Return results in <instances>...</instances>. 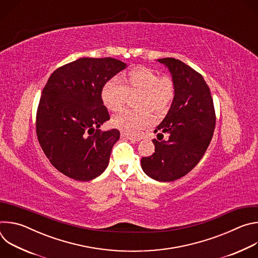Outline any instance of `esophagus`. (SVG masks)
<instances>
[{
    "label": "esophagus",
    "instance_id": "34e87169",
    "mask_svg": "<svg viewBox=\"0 0 258 258\" xmlns=\"http://www.w3.org/2000/svg\"><path fill=\"white\" fill-rule=\"evenodd\" d=\"M121 138L122 139H125V140H130L132 142H136V141H140V138H136V137H133V136H130V135H126L124 133H121Z\"/></svg>",
    "mask_w": 258,
    "mask_h": 258
}]
</instances>
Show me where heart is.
I'll return each mask as SVG.
<instances>
[{"label": "heart", "instance_id": "1", "mask_svg": "<svg viewBox=\"0 0 258 258\" xmlns=\"http://www.w3.org/2000/svg\"><path fill=\"white\" fill-rule=\"evenodd\" d=\"M176 94L174 80L170 76H161L150 68L137 67L120 78L106 82L101 90V100L110 111L120 110L128 96L138 95V110H123L112 118L114 127L122 133L136 136L153 123V115L165 113Z\"/></svg>", "mask_w": 258, "mask_h": 258}]
</instances>
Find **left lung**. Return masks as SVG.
Wrapping results in <instances>:
<instances>
[{
	"instance_id": "left-lung-1",
	"label": "left lung",
	"mask_w": 258,
	"mask_h": 258,
	"mask_svg": "<svg viewBox=\"0 0 258 258\" xmlns=\"http://www.w3.org/2000/svg\"><path fill=\"white\" fill-rule=\"evenodd\" d=\"M158 62L169 69L176 94L154 133H158V138H163V132L170 137L161 142L154 139L155 153L143 157L141 165L150 177L172 181L186 175L201 160L212 139L216 118L209 87L199 72L174 58Z\"/></svg>"
}]
</instances>
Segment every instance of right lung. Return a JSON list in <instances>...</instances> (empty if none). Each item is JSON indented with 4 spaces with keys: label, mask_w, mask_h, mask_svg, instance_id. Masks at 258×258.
Wrapping results in <instances>:
<instances>
[{
    "label": "right lung",
    "mask_w": 258,
    "mask_h": 258,
    "mask_svg": "<svg viewBox=\"0 0 258 258\" xmlns=\"http://www.w3.org/2000/svg\"><path fill=\"white\" fill-rule=\"evenodd\" d=\"M125 67L111 57L81 58L49 78L36 111V136L51 164L66 176L87 181L108 166L120 133L99 130L110 119L101 90Z\"/></svg>",
    "instance_id": "obj_1"
}]
</instances>
